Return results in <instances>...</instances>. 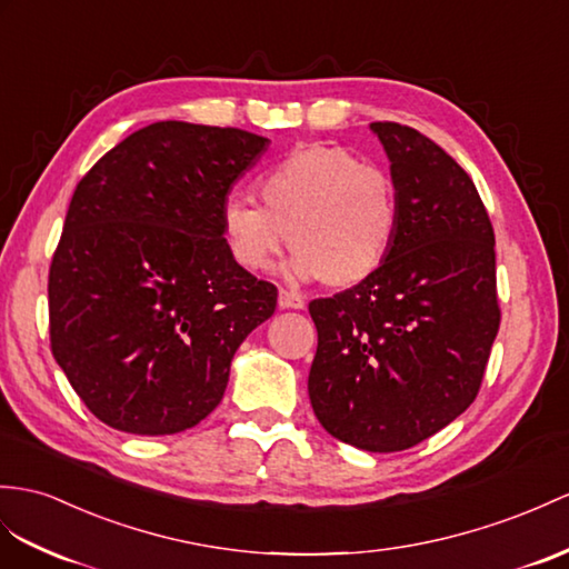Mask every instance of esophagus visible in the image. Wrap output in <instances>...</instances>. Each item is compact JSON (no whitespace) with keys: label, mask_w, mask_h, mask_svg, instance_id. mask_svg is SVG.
Masks as SVG:
<instances>
[{"label":"esophagus","mask_w":569,"mask_h":569,"mask_svg":"<svg viewBox=\"0 0 569 569\" xmlns=\"http://www.w3.org/2000/svg\"><path fill=\"white\" fill-rule=\"evenodd\" d=\"M277 303H280V309H303V299L299 292H292V289H280V297H277Z\"/></svg>","instance_id":"1"}]
</instances>
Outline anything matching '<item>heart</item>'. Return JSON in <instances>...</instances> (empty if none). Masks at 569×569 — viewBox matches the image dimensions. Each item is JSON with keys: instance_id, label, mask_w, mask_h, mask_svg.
Instances as JSON below:
<instances>
[{"instance_id": "heart-1", "label": "heart", "mask_w": 569, "mask_h": 569, "mask_svg": "<svg viewBox=\"0 0 569 569\" xmlns=\"http://www.w3.org/2000/svg\"><path fill=\"white\" fill-rule=\"evenodd\" d=\"M256 196L260 207L251 200L221 207V237L231 258L251 272L270 270L292 243L289 272L348 289L369 280L398 239L393 178L340 147L292 149L258 176Z\"/></svg>"}]
</instances>
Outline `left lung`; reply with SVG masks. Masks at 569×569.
<instances>
[{
    "instance_id": "obj_1",
    "label": "left lung",
    "mask_w": 569,
    "mask_h": 569,
    "mask_svg": "<svg viewBox=\"0 0 569 569\" xmlns=\"http://www.w3.org/2000/svg\"><path fill=\"white\" fill-rule=\"evenodd\" d=\"M371 130L391 159L398 239L369 280L309 303L318 330L309 398L326 432L389 453L473 403L502 311L495 229L473 180L408 124Z\"/></svg>"
}]
</instances>
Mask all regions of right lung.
<instances>
[{
	"instance_id": "right-lung-1",
	"label": "right lung",
	"mask_w": 569,
	"mask_h": 569,
	"mask_svg": "<svg viewBox=\"0 0 569 569\" xmlns=\"http://www.w3.org/2000/svg\"><path fill=\"white\" fill-rule=\"evenodd\" d=\"M161 120L79 180L48 274L50 350L77 396L128 435H176L224 396L231 357L277 287L231 258L221 207L266 147Z\"/></svg>"
}]
</instances>
